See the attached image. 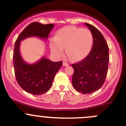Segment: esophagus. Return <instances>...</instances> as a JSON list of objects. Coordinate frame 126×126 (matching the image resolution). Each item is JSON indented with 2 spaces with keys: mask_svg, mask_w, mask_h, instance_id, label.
Returning <instances> with one entry per match:
<instances>
[{
  "mask_svg": "<svg viewBox=\"0 0 126 126\" xmlns=\"http://www.w3.org/2000/svg\"><path fill=\"white\" fill-rule=\"evenodd\" d=\"M63 65L64 66H68V64L67 63H66V62H63Z\"/></svg>",
  "mask_w": 126,
  "mask_h": 126,
  "instance_id": "obj_1",
  "label": "esophagus"
}]
</instances>
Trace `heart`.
<instances>
[{"label":"heart","instance_id":"b5f03b06","mask_svg":"<svg viewBox=\"0 0 126 126\" xmlns=\"http://www.w3.org/2000/svg\"><path fill=\"white\" fill-rule=\"evenodd\" d=\"M93 44L91 31L86 28L76 26H66L56 32L54 40L50 42L52 53L57 57H61L66 53L71 60L79 61L87 56Z\"/></svg>","mask_w":126,"mask_h":126}]
</instances>
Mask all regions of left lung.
Here are the masks:
<instances>
[{
	"label": "left lung",
	"mask_w": 126,
	"mask_h": 126,
	"mask_svg": "<svg viewBox=\"0 0 126 126\" xmlns=\"http://www.w3.org/2000/svg\"><path fill=\"white\" fill-rule=\"evenodd\" d=\"M84 24L92 34L94 44L84 59L72 64L74 71L72 84L78 92L88 94L98 90L104 84L108 72L109 48L102 34L95 27L89 23Z\"/></svg>",
	"instance_id": "8db88e82"
}]
</instances>
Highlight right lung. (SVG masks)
<instances>
[{
    "label": "right lung",
    "instance_id": "right-lung-1",
    "mask_svg": "<svg viewBox=\"0 0 126 126\" xmlns=\"http://www.w3.org/2000/svg\"><path fill=\"white\" fill-rule=\"evenodd\" d=\"M53 27V24L31 23L21 32L15 43L13 62L16 79L23 90L32 95H41L50 89L55 76L63 63L62 61L53 62L42 57L34 64H28L20 55L21 41L30 37L47 39Z\"/></svg>",
    "mask_w": 126,
    "mask_h": 126
}]
</instances>
